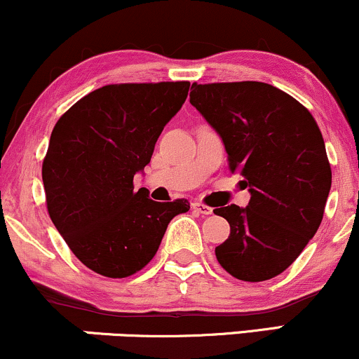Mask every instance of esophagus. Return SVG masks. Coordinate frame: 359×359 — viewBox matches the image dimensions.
I'll list each match as a JSON object with an SVG mask.
<instances>
[{"mask_svg":"<svg viewBox=\"0 0 359 359\" xmlns=\"http://www.w3.org/2000/svg\"><path fill=\"white\" fill-rule=\"evenodd\" d=\"M192 209H194V211H196L197 214H203V216H209V214H212V209L209 208V205L201 204V203H194V204H192Z\"/></svg>","mask_w":359,"mask_h":359,"instance_id":"esophagus-1","label":"esophagus"}]
</instances>
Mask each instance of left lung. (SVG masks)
I'll list each match as a JSON object with an SVG mask.
<instances>
[{
	"mask_svg": "<svg viewBox=\"0 0 359 359\" xmlns=\"http://www.w3.org/2000/svg\"><path fill=\"white\" fill-rule=\"evenodd\" d=\"M191 104L224 143L231 172L250 191L246 208L216 209L231 226L219 265L245 282L287 270L312 240L331 191V165L312 114L257 81L192 84Z\"/></svg>",
	"mask_w": 359,
	"mask_h": 359,
	"instance_id": "1",
	"label": "left lung"
}]
</instances>
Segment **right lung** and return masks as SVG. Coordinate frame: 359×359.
I'll return each instance as SVG.
<instances>
[{
	"instance_id": "right-lung-1",
	"label": "right lung",
	"mask_w": 359,
	"mask_h": 359,
	"mask_svg": "<svg viewBox=\"0 0 359 359\" xmlns=\"http://www.w3.org/2000/svg\"><path fill=\"white\" fill-rule=\"evenodd\" d=\"M189 86H104L53 126L42 167L48 214L72 253L96 273H137L155 257L168 222L191 208L184 199H148L145 187L133 191V177L150 163Z\"/></svg>"
}]
</instances>
